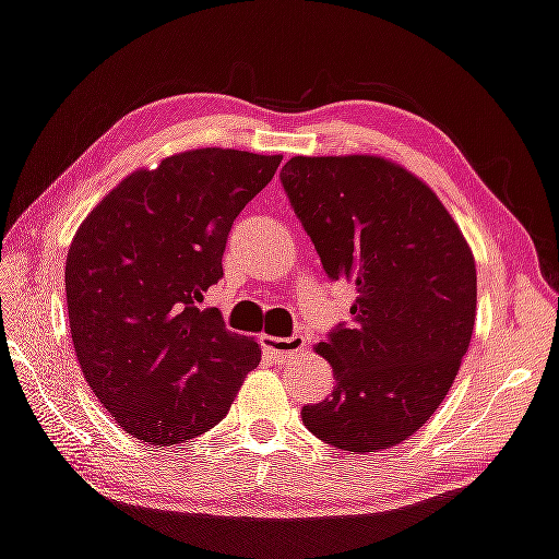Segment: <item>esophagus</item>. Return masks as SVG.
Segmentation results:
<instances>
[{
    "instance_id": "1",
    "label": "esophagus",
    "mask_w": 559,
    "mask_h": 559,
    "mask_svg": "<svg viewBox=\"0 0 559 559\" xmlns=\"http://www.w3.org/2000/svg\"><path fill=\"white\" fill-rule=\"evenodd\" d=\"M262 346L270 354L277 356L280 361H292L297 354H301L307 349L305 336H262Z\"/></svg>"
}]
</instances>
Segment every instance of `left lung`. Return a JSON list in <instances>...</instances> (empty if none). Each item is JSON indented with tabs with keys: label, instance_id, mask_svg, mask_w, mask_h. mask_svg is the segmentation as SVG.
<instances>
[{
	"label": "left lung",
	"instance_id": "8db88e82",
	"mask_svg": "<svg viewBox=\"0 0 559 559\" xmlns=\"http://www.w3.org/2000/svg\"><path fill=\"white\" fill-rule=\"evenodd\" d=\"M280 178L324 272L359 292L352 324L317 344L336 386L301 408V424L352 453L406 441L443 404L468 352L471 247L433 190L381 155H295Z\"/></svg>",
	"mask_w": 559,
	"mask_h": 559
}]
</instances>
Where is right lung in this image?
<instances>
[{
    "mask_svg": "<svg viewBox=\"0 0 559 559\" xmlns=\"http://www.w3.org/2000/svg\"><path fill=\"white\" fill-rule=\"evenodd\" d=\"M282 155L198 148L126 176L67 258L73 352L126 433L151 445L203 436L260 364V344L200 309L223 277L227 233Z\"/></svg>",
    "mask_w": 559,
    "mask_h": 559,
    "instance_id": "add662e5",
    "label": "right lung"
}]
</instances>
